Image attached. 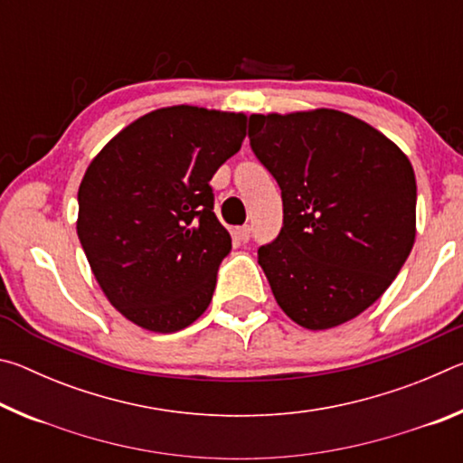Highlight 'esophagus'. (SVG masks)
Returning a JSON list of instances; mask_svg holds the SVG:
<instances>
[{"label": "esophagus", "instance_id": "esophagus-1", "mask_svg": "<svg viewBox=\"0 0 463 463\" xmlns=\"http://www.w3.org/2000/svg\"><path fill=\"white\" fill-rule=\"evenodd\" d=\"M234 232H237V237H239L242 242H247V241L250 239V229H249L247 224H245V226H239V229L234 231Z\"/></svg>", "mask_w": 463, "mask_h": 463}]
</instances>
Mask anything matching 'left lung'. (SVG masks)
I'll use <instances>...</instances> for the list:
<instances>
[{
	"instance_id": "left-lung-1",
	"label": "left lung",
	"mask_w": 463,
	"mask_h": 463,
	"mask_svg": "<svg viewBox=\"0 0 463 463\" xmlns=\"http://www.w3.org/2000/svg\"><path fill=\"white\" fill-rule=\"evenodd\" d=\"M250 146L284 202L257 261L279 308L308 331L362 315L386 292L417 234V179L401 146L331 108L250 114Z\"/></svg>"
}]
</instances>
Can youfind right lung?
Returning a JSON list of instances; mask_svg holds the SVG:
<instances>
[{
  "mask_svg": "<svg viewBox=\"0 0 463 463\" xmlns=\"http://www.w3.org/2000/svg\"><path fill=\"white\" fill-rule=\"evenodd\" d=\"M245 135L242 112L159 108L85 169L77 237L108 302L145 331H182L213 300L231 234L213 213L210 179Z\"/></svg>",
  "mask_w": 463,
  "mask_h": 463,
  "instance_id": "add662e5",
  "label": "right lung"
}]
</instances>
